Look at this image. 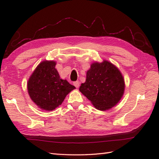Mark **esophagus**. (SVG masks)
Segmentation results:
<instances>
[{
    "label": "esophagus",
    "instance_id": "1",
    "mask_svg": "<svg viewBox=\"0 0 159 159\" xmlns=\"http://www.w3.org/2000/svg\"><path fill=\"white\" fill-rule=\"evenodd\" d=\"M74 86L75 88H79V86H80V82L78 81H74Z\"/></svg>",
    "mask_w": 159,
    "mask_h": 159
}]
</instances>
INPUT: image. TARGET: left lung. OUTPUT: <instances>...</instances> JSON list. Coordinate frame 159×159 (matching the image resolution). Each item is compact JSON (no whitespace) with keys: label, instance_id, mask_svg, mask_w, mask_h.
<instances>
[{"label":"left lung","instance_id":"obj_1","mask_svg":"<svg viewBox=\"0 0 159 159\" xmlns=\"http://www.w3.org/2000/svg\"><path fill=\"white\" fill-rule=\"evenodd\" d=\"M125 80L121 71L106 60L94 61L86 73V80L79 90L98 110L115 106L124 94Z\"/></svg>","mask_w":159,"mask_h":159}]
</instances>
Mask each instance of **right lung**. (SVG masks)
Wrapping results in <instances>:
<instances>
[{"label":"right lung","instance_id":"add662e5","mask_svg":"<svg viewBox=\"0 0 159 159\" xmlns=\"http://www.w3.org/2000/svg\"><path fill=\"white\" fill-rule=\"evenodd\" d=\"M56 61L44 60L38 65L27 82L32 102L42 110H54L64 102L75 86L62 80L56 69Z\"/></svg>","mask_w":159,"mask_h":159}]
</instances>
